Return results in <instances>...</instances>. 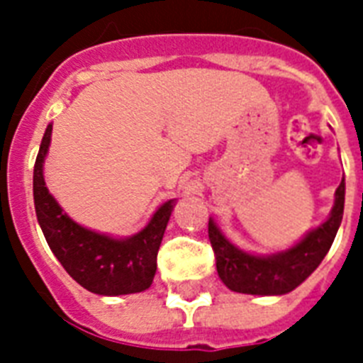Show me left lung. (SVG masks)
I'll list each match as a JSON object with an SVG mask.
<instances>
[{"mask_svg":"<svg viewBox=\"0 0 363 363\" xmlns=\"http://www.w3.org/2000/svg\"><path fill=\"white\" fill-rule=\"evenodd\" d=\"M345 179L335 190V203L326 222L311 230L294 247L269 256L245 252L228 241L213 218H209V239L215 250L216 271L230 290L252 296H282L298 288L320 265L332 247L343 220Z\"/></svg>","mask_w":363,"mask_h":363,"instance_id":"obj_1","label":"left lung"}]
</instances>
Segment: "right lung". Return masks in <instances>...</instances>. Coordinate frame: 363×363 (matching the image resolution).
I'll return each instance as SVG.
<instances>
[{
  "label": "right lung",
  "mask_w": 363,
  "mask_h": 363,
  "mask_svg": "<svg viewBox=\"0 0 363 363\" xmlns=\"http://www.w3.org/2000/svg\"><path fill=\"white\" fill-rule=\"evenodd\" d=\"M52 124L43 135L33 167V203L37 222L48 247L64 269L88 292L99 296H124L147 290L156 273V256L175 199L160 205L141 232L125 239H115L77 224L50 196L43 164L50 147Z\"/></svg>",
  "instance_id": "add662e5"
}]
</instances>
